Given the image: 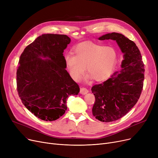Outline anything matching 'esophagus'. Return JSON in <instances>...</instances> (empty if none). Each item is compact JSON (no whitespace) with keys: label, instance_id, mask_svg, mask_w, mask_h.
Masks as SVG:
<instances>
[{"label":"esophagus","instance_id":"34e87169","mask_svg":"<svg viewBox=\"0 0 158 158\" xmlns=\"http://www.w3.org/2000/svg\"><path fill=\"white\" fill-rule=\"evenodd\" d=\"M88 93V90L85 88H80V94L82 95H85Z\"/></svg>","mask_w":158,"mask_h":158}]
</instances>
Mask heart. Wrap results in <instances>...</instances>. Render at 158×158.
<instances>
[{
    "label": "heart",
    "instance_id": "heart-1",
    "mask_svg": "<svg viewBox=\"0 0 158 158\" xmlns=\"http://www.w3.org/2000/svg\"><path fill=\"white\" fill-rule=\"evenodd\" d=\"M74 55L64 56V61L71 77L79 81L85 72L86 79H94L97 82L107 80L114 72L117 63V53L110 47L85 42L74 49Z\"/></svg>",
    "mask_w": 158,
    "mask_h": 158
}]
</instances>
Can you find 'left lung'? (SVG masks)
I'll list each match as a JSON object with an SVG mask.
<instances>
[{
    "instance_id": "1",
    "label": "left lung",
    "mask_w": 158,
    "mask_h": 158,
    "mask_svg": "<svg viewBox=\"0 0 158 158\" xmlns=\"http://www.w3.org/2000/svg\"><path fill=\"white\" fill-rule=\"evenodd\" d=\"M98 39L116 41L123 54L120 70L92 88L95 97L93 115L101 122H110L123 117L138 102L143 86L144 64L135 43L120 33H107Z\"/></svg>"
}]
</instances>
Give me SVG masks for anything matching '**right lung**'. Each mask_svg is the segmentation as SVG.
<instances>
[{"label": "right lung", "instance_id": "1", "mask_svg": "<svg viewBox=\"0 0 158 158\" xmlns=\"http://www.w3.org/2000/svg\"><path fill=\"white\" fill-rule=\"evenodd\" d=\"M70 41L66 35L44 34L27 46L20 57L18 93L26 108L41 120L61 117L67 110L66 99L80 91L65 69L63 53Z\"/></svg>", "mask_w": 158, "mask_h": 158}]
</instances>
